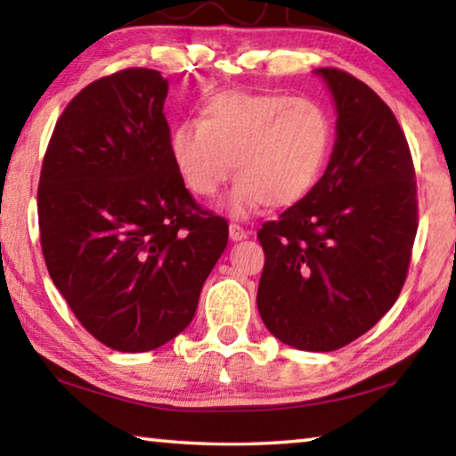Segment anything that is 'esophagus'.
I'll use <instances>...</instances> for the list:
<instances>
[{
	"instance_id": "34e87169",
	"label": "esophagus",
	"mask_w": 456,
	"mask_h": 456,
	"mask_svg": "<svg viewBox=\"0 0 456 456\" xmlns=\"http://www.w3.org/2000/svg\"><path fill=\"white\" fill-rule=\"evenodd\" d=\"M229 237L233 239V241H241V239L249 237V233H247V231L241 225H239V223H231V225H229Z\"/></svg>"
}]
</instances>
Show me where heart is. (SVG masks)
I'll list each match as a JSON object with an SVG mask.
<instances>
[{
  "label": "heart",
  "instance_id": "heart-1",
  "mask_svg": "<svg viewBox=\"0 0 456 456\" xmlns=\"http://www.w3.org/2000/svg\"><path fill=\"white\" fill-rule=\"evenodd\" d=\"M331 136L328 112L314 100L231 90L207 100L199 120L175 128L171 152L199 197H213L233 168L227 207L245 215L261 203L280 209L304 199L328 163Z\"/></svg>",
  "mask_w": 456,
  "mask_h": 456
}]
</instances>
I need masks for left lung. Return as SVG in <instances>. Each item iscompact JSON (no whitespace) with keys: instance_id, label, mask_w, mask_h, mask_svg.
Returning a JSON list of instances; mask_svg holds the SVG:
<instances>
[{"instance_id":"8db88e82","label":"left lung","mask_w":456,"mask_h":456,"mask_svg":"<svg viewBox=\"0 0 456 456\" xmlns=\"http://www.w3.org/2000/svg\"><path fill=\"white\" fill-rule=\"evenodd\" d=\"M336 100L338 138L307 195L265 221L261 320L283 344L344 348L403 291L419 229L412 154L395 112L338 68H320Z\"/></svg>"}]
</instances>
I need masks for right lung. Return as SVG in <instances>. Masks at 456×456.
<instances>
[{"instance_id": "add662e5", "label": "right lung", "mask_w": 456, "mask_h": 456, "mask_svg": "<svg viewBox=\"0 0 456 456\" xmlns=\"http://www.w3.org/2000/svg\"><path fill=\"white\" fill-rule=\"evenodd\" d=\"M167 92L149 68L82 88L53 126L37 184L52 281L88 334L118 352L154 350L189 326L229 239L176 171Z\"/></svg>"}]
</instances>
